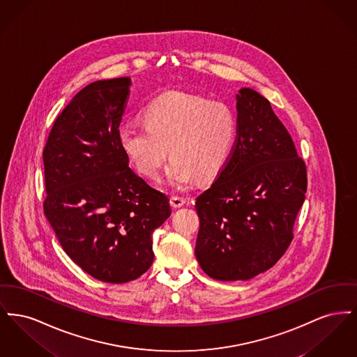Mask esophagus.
Wrapping results in <instances>:
<instances>
[{
    "instance_id": "obj_1",
    "label": "esophagus",
    "mask_w": 357,
    "mask_h": 357,
    "mask_svg": "<svg viewBox=\"0 0 357 357\" xmlns=\"http://www.w3.org/2000/svg\"><path fill=\"white\" fill-rule=\"evenodd\" d=\"M170 204L172 207H182L183 204H186V199L181 195H171Z\"/></svg>"
}]
</instances>
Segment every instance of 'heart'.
<instances>
[{
    "label": "heart",
    "mask_w": 357,
    "mask_h": 357,
    "mask_svg": "<svg viewBox=\"0 0 357 357\" xmlns=\"http://www.w3.org/2000/svg\"><path fill=\"white\" fill-rule=\"evenodd\" d=\"M144 126L124 124L119 142L128 160L144 178H158L167 158V179L176 187L197 178L204 182L223 169L231 153L237 121L221 102L188 93L166 92L143 109Z\"/></svg>",
    "instance_id": "1"
}]
</instances>
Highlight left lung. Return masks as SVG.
Segmentation results:
<instances>
[{
	"label": "left lung",
	"instance_id": "1",
	"mask_svg": "<svg viewBox=\"0 0 357 357\" xmlns=\"http://www.w3.org/2000/svg\"><path fill=\"white\" fill-rule=\"evenodd\" d=\"M237 111L231 153L195 204V255L220 281H246L277 264L293 241L307 187L305 162L269 100L242 88Z\"/></svg>",
	"mask_w": 357,
	"mask_h": 357
}]
</instances>
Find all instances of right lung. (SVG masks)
I'll use <instances>...</instances> for the list:
<instances>
[{"mask_svg":"<svg viewBox=\"0 0 357 357\" xmlns=\"http://www.w3.org/2000/svg\"><path fill=\"white\" fill-rule=\"evenodd\" d=\"M128 95L130 77L86 85L54 120L43 151V206L61 248L109 284L150 269L153 231L171 215L166 194L136 175L120 146Z\"/></svg>","mask_w":357,"mask_h":357,"instance_id":"right-lung-1","label":"right lung"}]
</instances>
